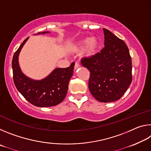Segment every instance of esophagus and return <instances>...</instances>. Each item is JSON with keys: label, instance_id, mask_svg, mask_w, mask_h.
<instances>
[{"label": "esophagus", "instance_id": "obj_1", "mask_svg": "<svg viewBox=\"0 0 151 151\" xmlns=\"http://www.w3.org/2000/svg\"><path fill=\"white\" fill-rule=\"evenodd\" d=\"M80 66H81L80 64H79L78 62H76L75 63V66H74V68H75V69L76 70V69H77V68H78L79 67H80Z\"/></svg>", "mask_w": 151, "mask_h": 151}]
</instances>
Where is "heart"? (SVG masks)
<instances>
[{
	"label": "heart",
	"mask_w": 151,
	"mask_h": 151,
	"mask_svg": "<svg viewBox=\"0 0 151 151\" xmlns=\"http://www.w3.org/2000/svg\"><path fill=\"white\" fill-rule=\"evenodd\" d=\"M99 47V42L96 38H92V39H86L78 43L77 50H83L85 47V51L86 55L92 56L95 54Z\"/></svg>",
	"instance_id": "b5f03b06"
}]
</instances>
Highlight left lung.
<instances>
[{
	"label": "left lung",
	"mask_w": 151,
	"mask_h": 151,
	"mask_svg": "<svg viewBox=\"0 0 151 151\" xmlns=\"http://www.w3.org/2000/svg\"><path fill=\"white\" fill-rule=\"evenodd\" d=\"M104 47L101 52L82 58V65L90 71L88 88L102 103L119 100L132 82V61L123 40L103 29Z\"/></svg>",
	"instance_id": "1"
}]
</instances>
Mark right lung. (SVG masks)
<instances>
[{
  "instance_id": "1",
  "label": "right lung",
  "mask_w": 151,
  "mask_h": 151,
  "mask_svg": "<svg viewBox=\"0 0 151 151\" xmlns=\"http://www.w3.org/2000/svg\"><path fill=\"white\" fill-rule=\"evenodd\" d=\"M46 32H48L42 33ZM28 39L29 37L22 42L12 58V67L15 86L24 99L33 105L39 107L57 105L65 99L67 93L75 64L72 63L67 68H56L49 76L41 81H33L27 77L20 70L18 57Z\"/></svg>"
}]
</instances>
